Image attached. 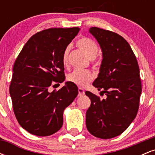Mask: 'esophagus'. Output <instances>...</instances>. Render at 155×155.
<instances>
[{
  "label": "esophagus",
  "instance_id": "34e87169",
  "mask_svg": "<svg viewBox=\"0 0 155 155\" xmlns=\"http://www.w3.org/2000/svg\"><path fill=\"white\" fill-rule=\"evenodd\" d=\"M78 92H79V96H82L84 95V90L82 88L79 87L78 89Z\"/></svg>",
  "mask_w": 155,
  "mask_h": 155
}]
</instances>
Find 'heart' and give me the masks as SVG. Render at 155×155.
Segmentation results:
<instances>
[{"mask_svg":"<svg viewBox=\"0 0 155 155\" xmlns=\"http://www.w3.org/2000/svg\"><path fill=\"white\" fill-rule=\"evenodd\" d=\"M76 44H77L78 47L81 49L90 59H93L97 55L98 47H97V44L92 39L87 38V37H83L78 41ZM69 49H70V47H67L63 53L62 61H63L64 65H66L68 63ZM68 79L71 82L75 84L78 86L85 87L93 79V75L91 72L87 70L76 69L69 74L68 76Z\"/></svg>","mask_w":155,"mask_h":155,"instance_id":"heart-1","label":"heart"}]
</instances>
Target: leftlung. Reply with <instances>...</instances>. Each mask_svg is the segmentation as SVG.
I'll return each mask as SVG.
<instances>
[{"instance_id": "8db88e82", "label": "left lung", "mask_w": 155, "mask_h": 155, "mask_svg": "<svg viewBox=\"0 0 155 155\" xmlns=\"http://www.w3.org/2000/svg\"><path fill=\"white\" fill-rule=\"evenodd\" d=\"M90 33L101 48L103 60L93 85L106 98L86 91L91 105L86 113V125L94 136L103 139L116 137L136 117L141 94L138 62L130 44L114 32L92 27Z\"/></svg>"}]
</instances>
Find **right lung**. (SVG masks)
Masks as SVG:
<instances>
[{
	"instance_id": "add662e5",
	"label": "right lung",
	"mask_w": 155,
	"mask_h": 155,
	"mask_svg": "<svg viewBox=\"0 0 155 155\" xmlns=\"http://www.w3.org/2000/svg\"><path fill=\"white\" fill-rule=\"evenodd\" d=\"M79 28H49L33 35L15 60L9 87L14 113L21 127L31 134L50 136L63 123V111L78 95L67 81L58 91L55 82L65 80L62 57Z\"/></svg>"
}]
</instances>
